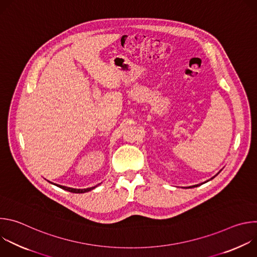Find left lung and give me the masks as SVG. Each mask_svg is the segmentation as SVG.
Wrapping results in <instances>:
<instances>
[{
	"mask_svg": "<svg viewBox=\"0 0 257 257\" xmlns=\"http://www.w3.org/2000/svg\"><path fill=\"white\" fill-rule=\"evenodd\" d=\"M211 179H212V178H211ZM199 185H201V184H198V185H194V186H190V187H197V186H199ZM190 187H189V188H190Z\"/></svg>",
	"mask_w": 257,
	"mask_h": 257,
	"instance_id": "1",
	"label": "left lung"
}]
</instances>
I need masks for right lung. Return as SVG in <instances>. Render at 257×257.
<instances>
[{
  "instance_id": "add662e5",
  "label": "right lung",
  "mask_w": 257,
  "mask_h": 257,
  "mask_svg": "<svg viewBox=\"0 0 257 257\" xmlns=\"http://www.w3.org/2000/svg\"><path fill=\"white\" fill-rule=\"evenodd\" d=\"M55 185L60 187V188H62V189H64V190L72 192V193H84V192L90 191V190H92L93 188L96 187V186H94V187H90V188H86V189H74V188H69V187H65V186H61V185H57V184H55Z\"/></svg>"
}]
</instances>
